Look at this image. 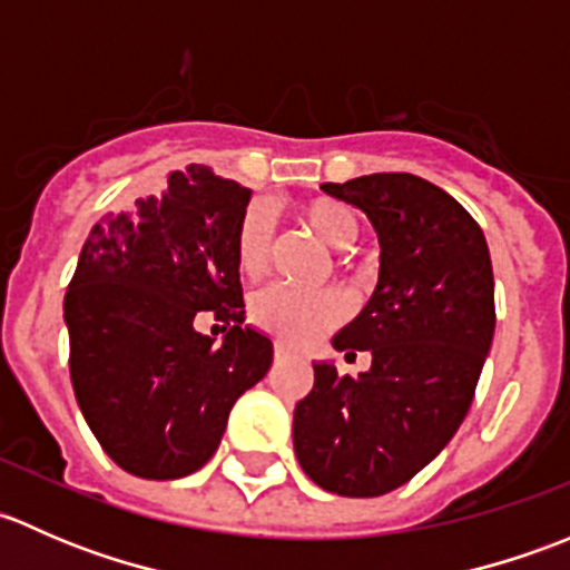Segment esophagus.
I'll use <instances>...</instances> for the list:
<instances>
[{"label": "esophagus", "mask_w": 570, "mask_h": 570, "mask_svg": "<svg viewBox=\"0 0 570 570\" xmlns=\"http://www.w3.org/2000/svg\"><path fill=\"white\" fill-rule=\"evenodd\" d=\"M295 358V353H292L289 347H284V344H275V361H289Z\"/></svg>", "instance_id": "obj_1"}]
</instances>
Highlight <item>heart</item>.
Instances as JSON below:
<instances>
[{
	"instance_id": "heart-1",
	"label": "heart",
	"mask_w": 570,
	"mask_h": 570,
	"mask_svg": "<svg viewBox=\"0 0 570 570\" xmlns=\"http://www.w3.org/2000/svg\"><path fill=\"white\" fill-rule=\"evenodd\" d=\"M301 220L333 250H344L358 239V215L347 204L333 198H314L301 206ZM273 250V220L267 209L253 204L239 217L234 237V258L239 273L256 278L267 269ZM344 317V297L333 289H295L273 284L256 292L250 301V320L262 331L286 344H306Z\"/></svg>"
}]
</instances>
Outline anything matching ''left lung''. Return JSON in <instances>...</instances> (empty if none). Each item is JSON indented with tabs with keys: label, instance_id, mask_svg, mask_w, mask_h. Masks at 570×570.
<instances>
[{
	"label": "left lung",
	"instance_id": "left-lung-1",
	"mask_svg": "<svg viewBox=\"0 0 570 570\" xmlns=\"http://www.w3.org/2000/svg\"><path fill=\"white\" fill-rule=\"evenodd\" d=\"M322 189L364 212L381 245L370 303L333 336L336 350H370L372 366L342 377L317 361L292 439L320 488L381 497L433 461L469 413L497 327L491 253L474 217L419 176Z\"/></svg>",
	"mask_w": 570,
	"mask_h": 570
}]
</instances>
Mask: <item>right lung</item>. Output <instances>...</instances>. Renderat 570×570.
Listing matches in <instances>:
<instances>
[{"label": "right lung", "mask_w": 570, "mask_h": 570, "mask_svg": "<svg viewBox=\"0 0 570 570\" xmlns=\"http://www.w3.org/2000/svg\"><path fill=\"white\" fill-rule=\"evenodd\" d=\"M250 189L206 165L174 170L96 223L62 317L79 411L124 471L178 480L209 461L228 413L273 364V342L245 325L234 237ZM212 311L220 345L194 331Z\"/></svg>", "instance_id": "add662e5"}]
</instances>
